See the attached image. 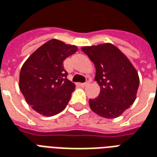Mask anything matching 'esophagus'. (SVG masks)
<instances>
[{
  "label": "esophagus",
  "mask_w": 157,
  "mask_h": 157,
  "mask_svg": "<svg viewBox=\"0 0 157 157\" xmlns=\"http://www.w3.org/2000/svg\"><path fill=\"white\" fill-rule=\"evenodd\" d=\"M89 84H90V81H87L86 83H82V84H80V86H81L82 87H85V86H87Z\"/></svg>",
  "instance_id": "34e87169"
}]
</instances>
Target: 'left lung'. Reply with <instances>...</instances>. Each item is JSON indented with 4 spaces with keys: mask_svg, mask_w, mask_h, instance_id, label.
I'll return each instance as SVG.
<instances>
[{
    "mask_svg": "<svg viewBox=\"0 0 157 157\" xmlns=\"http://www.w3.org/2000/svg\"><path fill=\"white\" fill-rule=\"evenodd\" d=\"M82 50L95 65V81L100 86L98 97L89 100L90 108L102 118H118L135 101L138 72L127 56L110 43L84 46Z\"/></svg>",
    "mask_w": 157,
    "mask_h": 157,
    "instance_id": "left-lung-1",
    "label": "left lung"
}]
</instances>
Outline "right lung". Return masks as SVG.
I'll return each mask as SVG.
<instances>
[{
	"label": "right lung",
	"instance_id": "right-lung-1",
	"mask_svg": "<svg viewBox=\"0 0 157 157\" xmlns=\"http://www.w3.org/2000/svg\"><path fill=\"white\" fill-rule=\"evenodd\" d=\"M77 49L75 45L50 39L22 65L19 88L27 103L41 115L58 114L68 104L75 85L66 78L63 62Z\"/></svg>",
	"mask_w": 157,
	"mask_h": 157
}]
</instances>
